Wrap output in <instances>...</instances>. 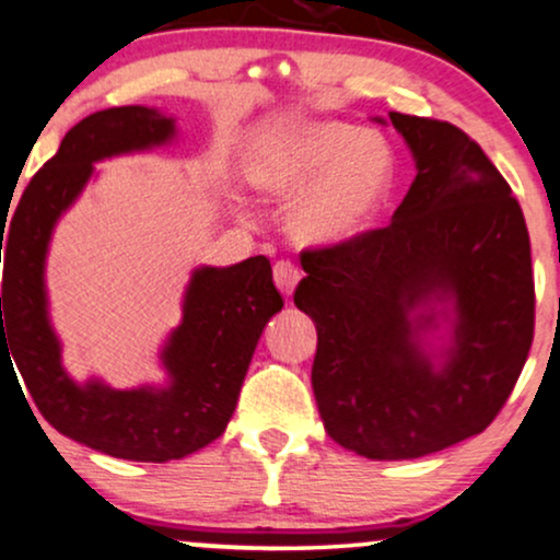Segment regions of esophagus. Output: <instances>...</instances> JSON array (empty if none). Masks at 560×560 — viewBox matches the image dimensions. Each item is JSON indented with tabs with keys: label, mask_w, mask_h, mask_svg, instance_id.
<instances>
[{
	"label": "esophagus",
	"mask_w": 560,
	"mask_h": 560,
	"mask_svg": "<svg viewBox=\"0 0 560 560\" xmlns=\"http://www.w3.org/2000/svg\"><path fill=\"white\" fill-rule=\"evenodd\" d=\"M300 279H302L300 266H294L292 260H276V266H273V281H276V287H279L281 292H284L287 296L294 292L296 281H300Z\"/></svg>",
	"instance_id": "obj_1"
}]
</instances>
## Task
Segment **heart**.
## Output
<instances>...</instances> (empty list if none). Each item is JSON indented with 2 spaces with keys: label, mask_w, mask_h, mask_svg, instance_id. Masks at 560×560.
Masks as SVG:
<instances>
[{
  "label": "heart",
  "mask_w": 560,
  "mask_h": 560,
  "mask_svg": "<svg viewBox=\"0 0 560 560\" xmlns=\"http://www.w3.org/2000/svg\"><path fill=\"white\" fill-rule=\"evenodd\" d=\"M398 162L382 133L341 121L302 126L273 141L256 165L268 194L300 198L292 232L302 243H343L370 228L387 207Z\"/></svg>",
  "instance_id": "obj_1"
}]
</instances>
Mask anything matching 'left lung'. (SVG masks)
Masks as SVG:
<instances>
[{"instance_id": "left-lung-1", "label": "left lung", "mask_w": 560, "mask_h": 560, "mask_svg": "<svg viewBox=\"0 0 560 560\" xmlns=\"http://www.w3.org/2000/svg\"><path fill=\"white\" fill-rule=\"evenodd\" d=\"M416 180L387 228L300 253L294 304L315 320L313 390L325 431L370 459H413L476 436L512 395L535 336V281L520 201L478 141L447 121L390 113ZM453 302L442 371L420 351Z\"/></svg>"}]
</instances>
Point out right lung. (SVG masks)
Segmentation results:
<instances>
[{"mask_svg":"<svg viewBox=\"0 0 560 560\" xmlns=\"http://www.w3.org/2000/svg\"><path fill=\"white\" fill-rule=\"evenodd\" d=\"M175 133L173 118L141 105L82 118L61 139L2 224V359L11 346L18 372L44 419L63 436L110 457L167 463L224 434L266 323L284 307L266 256L230 268H198L183 302V323L162 351L170 385L110 390L63 372L46 313L44 264L61 211L80 196L92 162L150 150ZM7 222V217H4Z\"/></svg>","mask_w":560,"mask_h":560,"instance_id":"1","label":"right lung"}]
</instances>
